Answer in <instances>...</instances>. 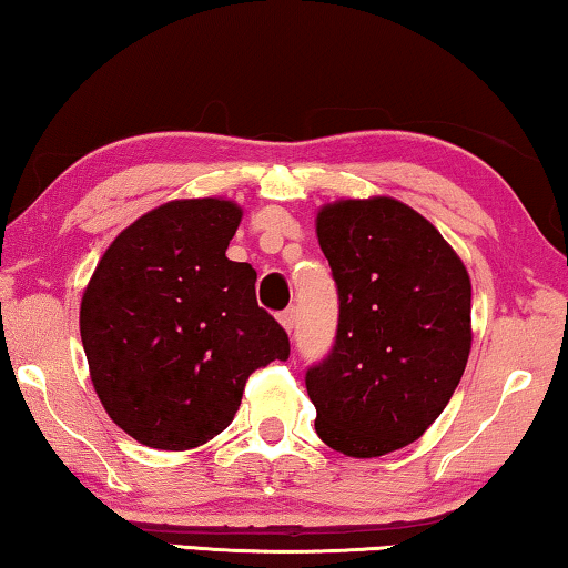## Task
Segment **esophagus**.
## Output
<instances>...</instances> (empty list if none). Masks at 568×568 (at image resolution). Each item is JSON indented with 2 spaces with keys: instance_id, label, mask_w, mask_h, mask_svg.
Returning <instances> with one entry per match:
<instances>
[{
  "instance_id": "1",
  "label": "esophagus",
  "mask_w": 568,
  "mask_h": 568,
  "mask_svg": "<svg viewBox=\"0 0 568 568\" xmlns=\"http://www.w3.org/2000/svg\"><path fill=\"white\" fill-rule=\"evenodd\" d=\"M278 322H282V327L286 329V333H292L294 325H296V310L286 307L282 314H278Z\"/></svg>"
}]
</instances>
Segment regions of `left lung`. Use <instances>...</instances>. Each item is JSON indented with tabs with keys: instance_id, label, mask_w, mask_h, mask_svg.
Wrapping results in <instances>:
<instances>
[{
	"instance_id": "obj_1",
	"label": "left lung",
	"mask_w": 568,
	"mask_h": 568,
	"mask_svg": "<svg viewBox=\"0 0 568 568\" xmlns=\"http://www.w3.org/2000/svg\"><path fill=\"white\" fill-rule=\"evenodd\" d=\"M317 239L337 286L335 345L304 375L320 439L347 457L416 442L465 373L467 268L442 233L394 197L322 207Z\"/></svg>"
}]
</instances>
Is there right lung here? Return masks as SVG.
<instances>
[{
	"mask_svg": "<svg viewBox=\"0 0 568 568\" xmlns=\"http://www.w3.org/2000/svg\"><path fill=\"white\" fill-rule=\"evenodd\" d=\"M241 223L231 200H174L106 248L81 302L91 381L113 424L154 449L221 434L248 375L290 357L256 302V272L225 256Z\"/></svg>",
	"mask_w": 568,
	"mask_h": 568,
	"instance_id": "right-lung-1",
	"label": "right lung"
}]
</instances>
